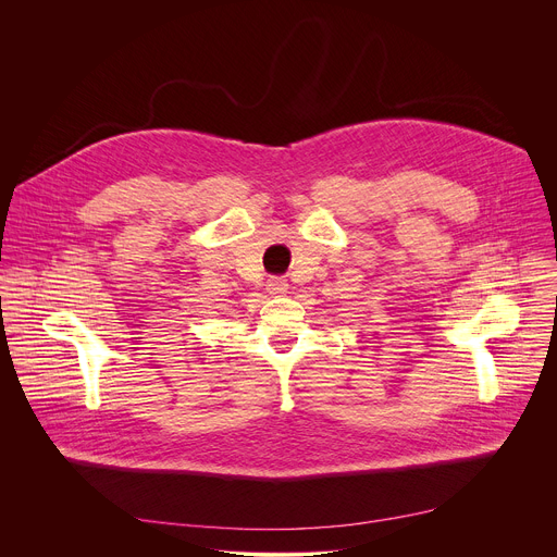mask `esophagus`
<instances>
[{
  "label": "esophagus",
  "instance_id": "34e87169",
  "mask_svg": "<svg viewBox=\"0 0 557 557\" xmlns=\"http://www.w3.org/2000/svg\"><path fill=\"white\" fill-rule=\"evenodd\" d=\"M267 290H269V295H275V297L286 295V290H288V282H286L284 277H271V280L267 282Z\"/></svg>",
  "mask_w": 557,
  "mask_h": 557
}]
</instances>
